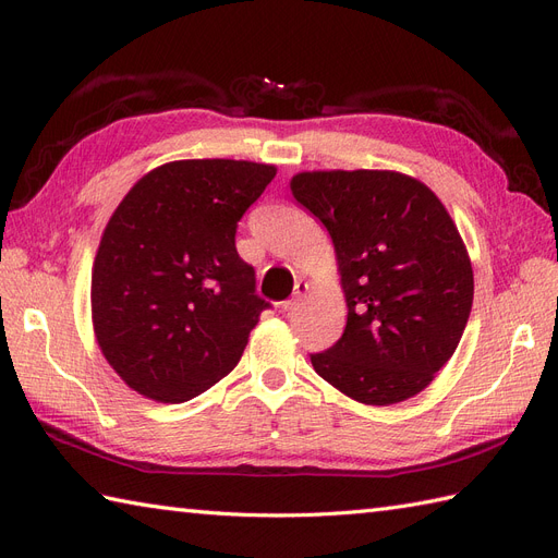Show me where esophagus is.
Returning <instances> with one entry per match:
<instances>
[{
	"instance_id": "esophagus-1",
	"label": "esophagus",
	"mask_w": 558,
	"mask_h": 558,
	"mask_svg": "<svg viewBox=\"0 0 558 558\" xmlns=\"http://www.w3.org/2000/svg\"><path fill=\"white\" fill-rule=\"evenodd\" d=\"M307 291H310V286H307L305 281H298V283H295V289H293V295H291L289 300H283L281 305H279V307H281V312H291V310H295V307L300 305V300L307 295Z\"/></svg>"
}]
</instances>
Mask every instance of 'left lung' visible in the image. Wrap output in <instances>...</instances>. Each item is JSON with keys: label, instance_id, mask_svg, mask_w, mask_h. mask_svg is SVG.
<instances>
[{"label": "left lung", "instance_id": "left-lung-1", "mask_svg": "<svg viewBox=\"0 0 558 558\" xmlns=\"http://www.w3.org/2000/svg\"><path fill=\"white\" fill-rule=\"evenodd\" d=\"M291 193L330 234L349 310L316 375L363 404L414 398L453 356L475 293L449 211L391 170L300 172Z\"/></svg>", "mask_w": 558, "mask_h": 558}]
</instances>
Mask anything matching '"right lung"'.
Segmentation results:
<instances>
[{"mask_svg":"<svg viewBox=\"0 0 558 558\" xmlns=\"http://www.w3.org/2000/svg\"><path fill=\"white\" fill-rule=\"evenodd\" d=\"M275 174L248 160H174L111 214L93 263V328L116 375L144 398L185 402L240 363L269 302L234 232Z\"/></svg>","mask_w":558,"mask_h":558,"instance_id":"1","label":"right lung"}]
</instances>
